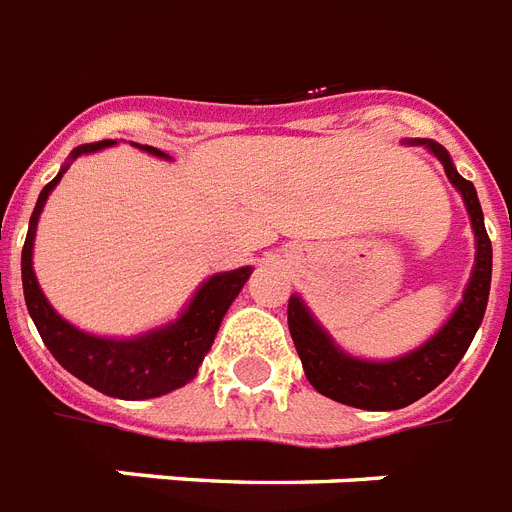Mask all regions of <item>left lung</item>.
Masks as SVG:
<instances>
[{"mask_svg":"<svg viewBox=\"0 0 512 512\" xmlns=\"http://www.w3.org/2000/svg\"><path fill=\"white\" fill-rule=\"evenodd\" d=\"M407 145H423L428 153L439 158L447 171V179L463 195L473 237H476V264L463 290V301L449 314V320L410 354L375 362V359H362L343 351L298 293H293L288 301L290 338L296 343L306 380L327 399L359 407V410H402L407 404L423 399L425 394H431L441 380H447L481 327L486 301H489V285H492V243L486 235L484 211H481L473 182L457 174L447 147L439 142L410 140Z\"/></svg>","mask_w":512,"mask_h":512,"instance_id":"8db88e82","label":"left lung"}]
</instances>
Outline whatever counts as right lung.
Returning <instances> with one entry per match:
<instances>
[{"label": "right lung", "mask_w": 512, "mask_h": 512, "mask_svg": "<svg viewBox=\"0 0 512 512\" xmlns=\"http://www.w3.org/2000/svg\"><path fill=\"white\" fill-rule=\"evenodd\" d=\"M110 145H116V142L102 140L94 142V145L73 147L68 163L39 192L34 214L28 222L26 245H23V256H20V272H23V296H26L28 314H31L49 354L71 375L84 380L87 386L97 388L100 394L137 402V399H155V396L169 394V391L182 388L198 375L200 362L211 351V343L219 333L224 314L248 282L253 267L211 275L195 290V296L190 298V304L182 309L177 320H171L169 325L153 327V330L134 335V338H105V335L79 330L76 325L63 320L52 309V304L39 288V280H36V224H39L49 192L55 190L68 166L79 155L97 153V150H105ZM132 145L145 150L147 155H155V158H166V161L171 158L158 147L137 145V142H132Z\"/></svg>", "instance_id": "right-lung-1"}]
</instances>
